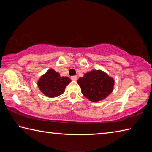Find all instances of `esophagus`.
Returning <instances> with one entry per match:
<instances>
[{
    "mask_svg": "<svg viewBox=\"0 0 152 152\" xmlns=\"http://www.w3.org/2000/svg\"><path fill=\"white\" fill-rule=\"evenodd\" d=\"M71 80H77V76H71Z\"/></svg>",
    "mask_w": 152,
    "mask_h": 152,
    "instance_id": "esophagus-1",
    "label": "esophagus"
}]
</instances>
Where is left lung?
Segmentation results:
<instances>
[{
	"mask_svg": "<svg viewBox=\"0 0 152 152\" xmlns=\"http://www.w3.org/2000/svg\"><path fill=\"white\" fill-rule=\"evenodd\" d=\"M77 83L87 99L96 102L104 99L112 92L114 80L101 70H93L80 78Z\"/></svg>",
	"mask_w": 152,
	"mask_h": 152,
	"instance_id": "8db88e82",
	"label": "left lung"
}]
</instances>
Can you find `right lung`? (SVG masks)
Instances as JSON below:
<instances>
[{
    "label": "right lung",
    "instance_id": "right-lung-1",
    "mask_svg": "<svg viewBox=\"0 0 152 152\" xmlns=\"http://www.w3.org/2000/svg\"><path fill=\"white\" fill-rule=\"evenodd\" d=\"M70 82V78L61 77L59 73L50 69L40 77L38 82V86L45 95L53 98L62 94L66 86Z\"/></svg>",
    "mask_w": 152,
    "mask_h": 152
}]
</instances>
